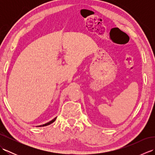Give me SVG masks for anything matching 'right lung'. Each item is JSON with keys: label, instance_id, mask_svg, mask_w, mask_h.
I'll return each mask as SVG.
<instances>
[{"label": "right lung", "instance_id": "right-lung-1", "mask_svg": "<svg viewBox=\"0 0 155 155\" xmlns=\"http://www.w3.org/2000/svg\"><path fill=\"white\" fill-rule=\"evenodd\" d=\"M56 118H54L53 120H51L50 122H48V123H46V124H42V125H41V126H38V127H45V126H47V125H49V124H51V123H53V122H54V121H55V120H56Z\"/></svg>", "mask_w": 155, "mask_h": 155}]
</instances>
